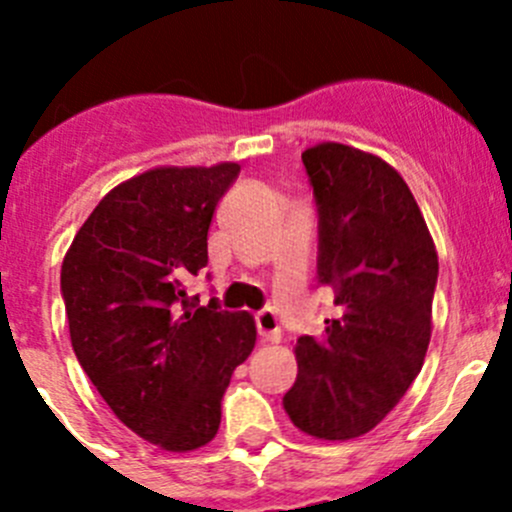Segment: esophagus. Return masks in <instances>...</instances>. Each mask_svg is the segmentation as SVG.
Segmentation results:
<instances>
[{"instance_id": "esophagus-1", "label": "esophagus", "mask_w": 512, "mask_h": 512, "mask_svg": "<svg viewBox=\"0 0 512 512\" xmlns=\"http://www.w3.org/2000/svg\"><path fill=\"white\" fill-rule=\"evenodd\" d=\"M255 322H257V334H260L262 342H267V344L280 342L282 339L280 319H277V314L272 312V309H262V312H257Z\"/></svg>"}]
</instances>
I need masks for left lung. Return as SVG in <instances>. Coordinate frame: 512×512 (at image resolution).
Wrapping results in <instances>:
<instances>
[{
    "label": "left lung",
    "mask_w": 512,
    "mask_h": 512,
    "mask_svg": "<svg viewBox=\"0 0 512 512\" xmlns=\"http://www.w3.org/2000/svg\"><path fill=\"white\" fill-rule=\"evenodd\" d=\"M319 210L322 285L337 314L294 344L297 381L282 404L322 441L369 433L404 399L431 342L438 255L396 168L374 153L317 143L302 153Z\"/></svg>",
    "instance_id": "obj_1"
}]
</instances>
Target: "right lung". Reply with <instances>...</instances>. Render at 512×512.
<instances>
[{
  "instance_id": "right-lung-1",
  "label": "right lung",
  "mask_w": 512,
  "mask_h": 512,
  "mask_svg": "<svg viewBox=\"0 0 512 512\" xmlns=\"http://www.w3.org/2000/svg\"><path fill=\"white\" fill-rule=\"evenodd\" d=\"M237 163L160 165L103 195L61 265L71 347L118 421L163 451L205 446L255 319L198 307L185 292L208 265V230Z\"/></svg>"
}]
</instances>
